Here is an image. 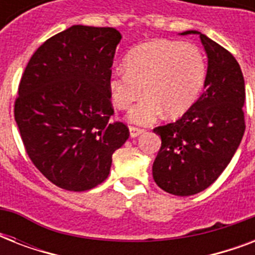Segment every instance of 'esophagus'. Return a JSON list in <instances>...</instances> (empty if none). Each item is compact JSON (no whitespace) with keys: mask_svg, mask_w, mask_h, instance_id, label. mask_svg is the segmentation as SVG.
I'll use <instances>...</instances> for the list:
<instances>
[{"mask_svg":"<svg viewBox=\"0 0 255 255\" xmlns=\"http://www.w3.org/2000/svg\"><path fill=\"white\" fill-rule=\"evenodd\" d=\"M143 132V128L135 127V126H129V135H131V137H137V136L141 135Z\"/></svg>","mask_w":255,"mask_h":255,"instance_id":"1","label":"esophagus"}]
</instances>
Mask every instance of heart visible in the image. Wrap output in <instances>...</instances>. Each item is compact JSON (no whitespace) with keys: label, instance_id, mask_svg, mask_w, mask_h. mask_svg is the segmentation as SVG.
<instances>
[{"label":"heart","instance_id":"b5f03b06","mask_svg":"<svg viewBox=\"0 0 255 255\" xmlns=\"http://www.w3.org/2000/svg\"><path fill=\"white\" fill-rule=\"evenodd\" d=\"M126 69L114 70L108 91L114 106L128 110L147 96L129 114L139 124L152 123L165 111L182 115L197 100L206 78V59L192 42L156 39L136 46L126 55Z\"/></svg>","mask_w":255,"mask_h":255}]
</instances>
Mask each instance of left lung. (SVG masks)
Masks as SVG:
<instances>
[{"mask_svg":"<svg viewBox=\"0 0 255 255\" xmlns=\"http://www.w3.org/2000/svg\"><path fill=\"white\" fill-rule=\"evenodd\" d=\"M200 34L208 55L205 91L178 120L153 131L161 147L153 180L174 196H192L213 184L237 151L245 132V81L233 54Z\"/></svg>","mask_w":255,"mask_h":255,"instance_id":"obj_1","label":"left lung"}]
</instances>
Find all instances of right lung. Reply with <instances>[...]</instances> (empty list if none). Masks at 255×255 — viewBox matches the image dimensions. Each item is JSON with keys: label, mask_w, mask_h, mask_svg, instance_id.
<instances>
[{"label": "right lung", "mask_w": 255, "mask_h": 255, "mask_svg": "<svg viewBox=\"0 0 255 255\" xmlns=\"http://www.w3.org/2000/svg\"><path fill=\"white\" fill-rule=\"evenodd\" d=\"M122 35L74 25L43 42L18 86L14 119L30 160L49 181L83 192L108 177L114 152L129 137L114 115L108 78Z\"/></svg>", "instance_id": "1"}]
</instances>
